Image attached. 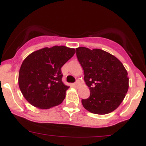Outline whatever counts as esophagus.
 <instances>
[{"label": "esophagus", "mask_w": 146, "mask_h": 146, "mask_svg": "<svg viewBox=\"0 0 146 146\" xmlns=\"http://www.w3.org/2000/svg\"><path fill=\"white\" fill-rule=\"evenodd\" d=\"M73 86H74L75 87H77V88H78V87H79L80 86V82H79L78 81V82H75V84H73Z\"/></svg>", "instance_id": "34e87169"}]
</instances>
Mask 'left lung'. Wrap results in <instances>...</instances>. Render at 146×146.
<instances>
[{
  "label": "left lung",
  "instance_id": "left-lung-1",
  "mask_svg": "<svg viewBox=\"0 0 146 146\" xmlns=\"http://www.w3.org/2000/svg\"><path fill=\"white\" fill-rule=\"evenodd\" d=\"M76 55L90 91L89 98L82 100L84 108L98 115H106L117 109L129 87L128 72L123 64L100 48L78 47Z\"/></svg>",
  "mask_w": 146,
  "mask_h": 146
}]
</instances>
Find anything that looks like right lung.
I'll list each match as a JSON object with an SVG mask.
<instances>
[{
	"instance_id": "1",
	"label": "right lung",
	"mask_w": 146,
	"mask_h": 146,
	"mask_svg": "<svg viewBox=\"0 0 146 146\" xmlns=\"http://www.w3.org/2000/svg\"><path fill=\"white\" fill-rule=\"evenodd\" d=\"M75 53V48L54 46L33 52L25 58L20 68L18 84L30 104L48 109L64 101L69 86L62 81L61 68Z\"/></svg>"
}]
</instances>
